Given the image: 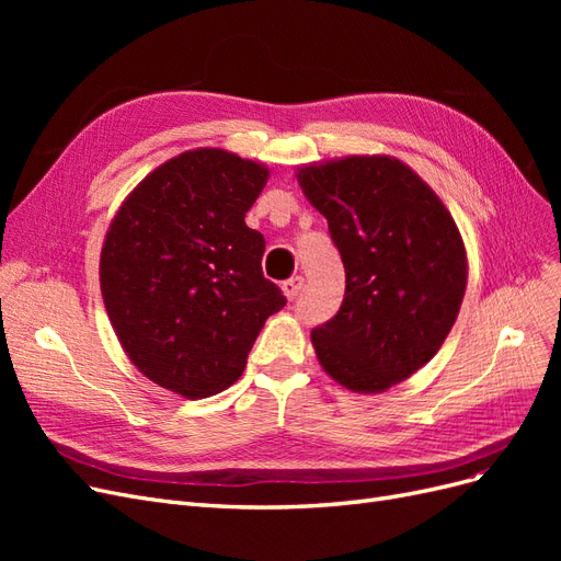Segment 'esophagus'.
I'll use <instances>...</instances> for the list:
<instances>
[{
	"mask_svg": "<svg viewBox=\"0 0 561 561\" xmlns=\"http://www.w3.org/2000/svg\"><path fill=\"white\" fill-rule=\"evenodd\" d=\"M301 290H304V278L301 276H293L290 280L283 283V293H285V297L290 299V301H295Z\"/></svg>",
	"mask_w": 561,
	"mask_h": 561,
	"instance_id": "esophagus-1",
	"label": "esophagus"
}]
</instances>
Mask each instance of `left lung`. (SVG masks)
Masks as SVG:
<instances>
[{
  "label": "left lung",
  "mask_w": 561,
  "mask_h": 561,
  "mask_svg": "<svg viewBox=\"0 0 561 561\" xmlns=\"http://www.w3.org/2000/svg\"><path fill=\"white\" fill-rule=\"evenodd\" d=\"M342 254L346 293L313 328L320 365L358 393H381L426 365L461 309L468 264L449 210L410 165L348 157L297 173Z\"/></svg>",
  "instance_id": "obj_1"
}]
</instances>
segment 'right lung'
Listing matches in <instances>:
<instances>
[{
	"instance_id": "right-lung-1",
	"label": "right lung",
	"mask_w": 561,
	"mask_h": 561,
	"mask_svg": "<svg viewBox=\"0 0 561 561\" xmlns=\"http://www.w3.org/2000/svg\"><path fill=\"white\" fill-rule=\"evenodd\" d=\"M268 171L222 149H192L149 173L118 208L100 254L112 328L147 379L190 400L243 375L271 313L264 236L245 213Z\"/></svg>"
}]
</instances>
